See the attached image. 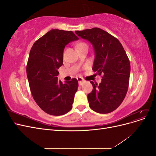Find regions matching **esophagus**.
Segmentation results:
<instances>
[{"label": "esophagus", "instance_id": "obj_1", "mask_svg": "<svg viewBox=\"0 0 156 156\" xmlns=\"http://www.w3.org/2000/svg\"><path fill=\"white\" fill-rule=\"evenodd\" d=\"M77 81H78V82H79V85H82V84L84 83V79L82 78V77H77Z\"/></svg>", "mask_w": 156, "mask_h": 156}]
</instances>
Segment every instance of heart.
I'll return each instance as SVG.
<instances>
[{"instance_id":"1","label":"heart","mask_w":156,"mask_h":156,"mask_svg":"<svg viewBox=\"0 0 156 156\" xmlns=\"http://www.w3.org/2000/svg\"><path fill=\"white\" fill-rule=\"evenodd\" d=\"M84 46H88L87 44L84 43V42H79V43L77 45V48H81V47H84Z\"/></svg>"}]
</instances>
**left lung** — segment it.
Returning a JSON list of instances; mask_svg holds the SVG:
<instances>
[{
  "label": "left lung",
  "mask_w": 156,
  "mask_h": 156,
  "mask_svg": "<svg viewBox=\"0 0 156 156\" xmlns=\"http://www.w3.org/2000/svg\"><path fill=\"white\" fill-rule=\"evenodd\" d=\"M92 44L95 51L92 69L102 75L100 84L90 81L92 91L88 94L91 109L101 114L115 111L123 101L128 90L130 62L119 40L99 28L75 31Z\"/></svg>",
  "instance_id": "8db88e82"
}]
</instances>
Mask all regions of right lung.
<instances>
[{
	"label": "right lung",
	"mask_w": 156,
	"mask_h": 156,
	"mask_svg": "<svg viewBox=\"0 0 156 156\" xmlns=\"http://www.w3.org/2000/svg\"><path fill=\"white\" fill-rule=\"evenodd\" d=\"M79 37L72 31L52 29L33 44L27 66V75L34 101L49 115H65L72 108L78 81H58V69L63 64L65 46Z\"/></svg>",
	"instance_id": "add662e5"
}]
</instances>
